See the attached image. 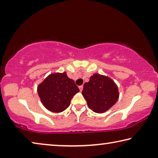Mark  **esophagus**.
<instances>
[{
	"label": "esophagus",
	"mask_w": 158,
	"mask_h": 158,
	"mask_svg": "<svg viewBox=\"0 0 158 158\" xmlns=\"http://www.w3.org/2000/svg\"><path fill=\"white\" fill-rule=\"evenodd\" d=\"M83 85H80V86L79 87V90H80V91H82V90H83Z\"/></svg>",
	"instance_id": "1"
}]
</instances>
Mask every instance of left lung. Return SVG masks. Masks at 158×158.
I'll return each mask as SVG.
<instances>
[{"label": "left lung", "mask_w": 158, "mask_h": 158, "mask_svg": "<svg viewBox=\"0 0 158 158\" xmlns=\"http://www.w3.org/2000/svg\"><path fill=\"white\" fill-rule=\"evenodd\" d=\"M82 95L95 113H104L114 105L119 97L116 84L107 77L94 74L84 84Z\"/></svg>", "instance_id": "8db88e82"}]
</instances>
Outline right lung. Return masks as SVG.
I'll return each instance as SVG.
<instances>
[{
  "label": "right lung",
  "mask_w": 158,
  "mask_h": 158,
  "mask_svg": "<svg viewBox=\"0 0 158 158\" xmlns=\"http://www.w3.org/2000/svg\"><path fill=\"white\" fill-rule=\"evenodd\" d=\"M79 91V88L66 73L50 74L37 87L42 103L48 110L55 113L65 110Z\"/></svg>",
  "instance_id": "right-lung-1"
}]
</instances>
